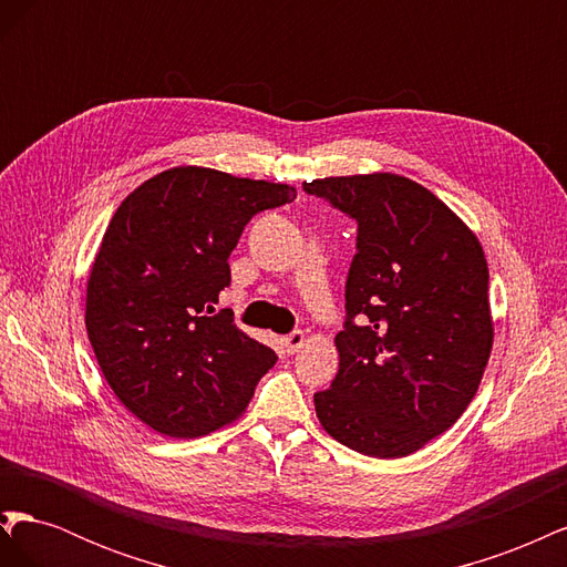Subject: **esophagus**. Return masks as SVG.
<instances>
[{
	"instance_id": "34e87169",
	"label": "esophagus",
	"mask_w": 567,
	"mask_h": 567,
	"mask_svg": "<svg viewBox=\"0 0 567 567\" xmlns=\"http://www.w3.org/2000/svg\"><path fill=\"white\" fill-rule=\"evenodd\" d=\"M281 342H284V348H286L288 354H296L305 346V333L302 331H290L288 336L281 338Z\"/></svg>"
}]
</instances>
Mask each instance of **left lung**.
I'll return each instance as SVG.
<instances>
[{
  "label": "left lung",
  "instance_id": "8db88e82",
  "mask_svg": "<svg viewBox=\"0 0 567 567\" xmlns=\"http://www.w3.org/2000/svg\"><path fill=\"white\" fill-rule=\"evenodd\" d=\"M357 221L346 281L340 369L315 392L326 433L400 458L463 414L492 350L489 271L468 227L425 186L400 175L302 182Z\"/></svg>",
  "mask_w": 567,
  "mask_h": 567
}]
</instances>
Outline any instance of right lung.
<instances>
[{"instance_id": "right-lung-1", "label": "right lung", "mask_w": 567, "mask_h": 567, "mask_svg": "<svg viewBox=\"0 0 567 567\" xmlns=\"http://www.w3.org/2000/svg\"><path fill=\"white\" fill-rule=\"evenodd\" d=\"M296 198L286 184L175 167L120 203L87 284V336L109 385L167 437H200L248 406L277 362L217 310L248 221Z\"/></svg>"}]
</instances>
